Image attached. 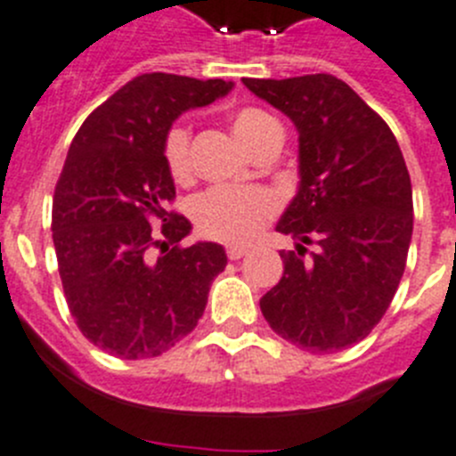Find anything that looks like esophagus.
<instances>
[{
	"mask_svg": "<svg viewBox=\"0 0 456 456\" xmlns=\"http://www.w3.org/2000/svg\"><path fill=\"white\" fill-rule=\"evenodd\" d=\"M248 252H249V249L248 248H240V245H229V248H227V256L232 258V261H238V258H243Z\"/></svg>",
	"mask_w": 456,
	"mask_h": 456,
	"instance_id": "34e87169",
	"label": "esophagus"
}]
</instances>
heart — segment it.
I'll return each mask as SVG.
<instances>
[{
	"mask_svg": "<svg viewBox=\"0 0 456 456\" xmlns=\"http://www.w3.org/2000/svg\"><path fill=\"white\" fill-rule=\"evenodd\" d=\"M232 129L249 150H256L273 131L281 129L270 113L256 106H240L232 113ZM163 163L172 182L186 183L192 175L191 129L175 122L163 136ZM277 198L265 188L216 186L192 202V220L202 236L224 243H249L277 213Z\"/></svg>",
	"mask_w": 456,
	"mask_h": 456,
	"instance_id": "heart-1",
	"label": "heart"
}]
</instances>
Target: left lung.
Returning <instances> with one entry per match:
<instances>
[{
  "instance_id": "1",
  "label": "left lung",
  "mask_w": 456,
  "mask_h": 456,
  "mask_svg": "<svg viewBox=\"0 0 456 456\" xmlns=\"http://www.w3.org/2000/svg\"><path fill=\"white\" fill-rule=\"evenodd\" d=\"M293 120L299 188L277 232L284 277L261 297L273 331L306 352H338L387 314L407 265L413 195L393 131L346 81L331 75L243 79ZM316 252L305 258V245Z\"/></svg>"
}]
</instances>
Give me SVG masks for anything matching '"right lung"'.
<instances>
[{
  "label": "right lung",
  "mask_w": 456,
  "mask_h": 456,
  "mask_svg": "<svg viewBox=\"0 0 456 456\" xmlns=\"http://www.w3.org/2000/svg\"><path fill=\"white\" fill-rule=\"evenodd\" d=\"M232 86L141 75L97 106L69 145L52 238L69 314L109 354L147 359L177 346L195 330L211 281L227 265L223 245H179L191 223L167 211L175 182L161 147L183 110L211 104Z\"/></svg>",
  "instance_id": "obj_1"
}]
</instances>
